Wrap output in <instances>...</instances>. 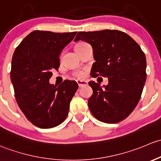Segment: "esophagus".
<instances>
[{"instance_id":"1","label":"esophagus","mask_w":161,"mask_h":161,"mask_svg":"<svg viewBox=\"0 0 161 161\" xmlns=\"http://www.w3.org/2000/svg\"><path fill=\"white\" fill-rule=\"evenodd\" d=\"M77 84H78L79 87H83V86H85L87 84V82L85 80H77Z\"/></svg>"}]
</instances>
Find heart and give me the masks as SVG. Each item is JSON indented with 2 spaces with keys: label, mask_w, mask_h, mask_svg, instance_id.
<instances>
[{
  "label": "heart",
  "mask_w": 161,
  "mask_h": 161,
  "mask_svg": "<svg viewBox=\"0 0 161 161\" xmlns=\"http://www.w3.org/2000/svg\"><path fill=\"white\" fill-rule=\"evenodd\" d=\"M84 44H86L85 42H80V43L77 44L75 46V49H77V48L80 47V46H84ZM74 75L76 77H77V78L81 79V78H84V76H85V73L82 70H77V71H76V72H74Z\"/></svg>",
  "instance_id": "heart-1"
}]
</instances>
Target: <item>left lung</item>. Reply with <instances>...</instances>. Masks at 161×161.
<instances>
[{
    "label": "left lung",
    "instance_id": "8db88e82",
    "mask_svg": "<svg viewBox=\"0 0 161 161\" xmlns=\"http://www.w3.org/2000/svg\"><path fill=\"white\" fill-rule=\"evenodd\" d=\"M92 46L91 75L108 77L103 87L90 81L93 94L88 99L91 112L97 120L117 123L130 115L138 104L147 79V61L140 46L119 30L79 31L74 41Z\"/></svg>",
    "mask_w": 161,
    "mask_h": 161
}]
</instances>
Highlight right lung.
<instances>
[{
	"label": "right lung",
	"mask_w": 161,
	"mask_h": 161,
	"mask_svg": "<svg viewBox=\"0 0 161 161\" xmlns=\"http://www.w3.org/2000/svg\"><path fill=\"white\" fill-rule=\"evenodd\" d=\"M77 31L56 33L33 31L16 48L11 60V80L21 112L36 126L49 129L62 123L78 84L66 80L49 82L59 67V55Z\"/></svg>",
	"instance_id": "add662e5"
}]
</instances>
